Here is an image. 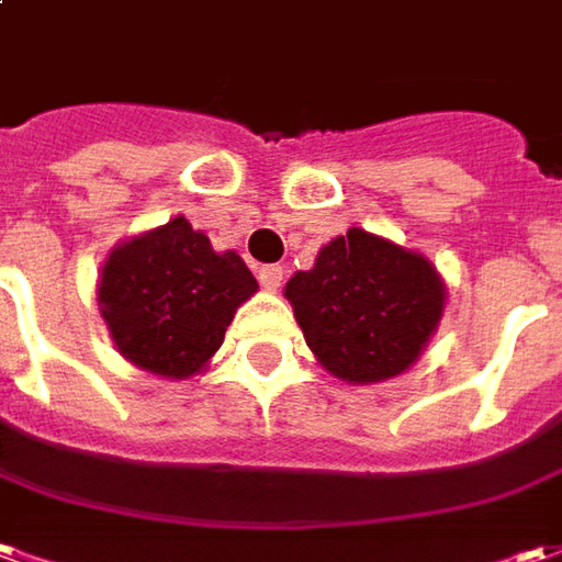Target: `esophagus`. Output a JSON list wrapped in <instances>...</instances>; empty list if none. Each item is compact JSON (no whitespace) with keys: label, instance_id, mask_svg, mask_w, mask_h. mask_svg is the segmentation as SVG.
I'll return each mask as SVG.
<instances>
[{"label":"esophagus","instance_id":"34e87169","mask_svg":"<svg viewBox=\"0 0 562 562\" xmlns=\"http://www.w3.org/2000/svg\"><path fill=\"white\" fill-rule=\"evenodd\" d=\"M281 281H284V269H281V266H262V269H259V284L266 290H278L281 288Z\"/></svg>","mask_w":562,"mask_h":562}]
</instances>
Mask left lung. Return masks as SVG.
<instances>
[{
    "label": "left lung",
    "mask_w": 562,
    "mask_h": 562,
    "mask_svg": "<svg viewBox=\"0 0 562 562\" xmlns=\"http://www.w3.org/2000/svg\"><path fill=\"white\" fill-rule=\"evenodd\" d=\"M284 296L330 376L376 385L419 361L443 318L447 284L425 254L351 226L290 278Z\"/></svg>",
    "instance_id": "obj_1"
}]
</instances>
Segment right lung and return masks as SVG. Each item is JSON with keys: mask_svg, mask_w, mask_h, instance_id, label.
Returning <instances> with one entry per match:
<instances>
[{"mask_svg": "<svg viewBox=\"0 0 562 562\" xmlns=\"http://www.w3.org/2000/svg\"><path fill=\"white\" fill-rule=\"evenodd\" d=\"M257 278L235 250H214L183 214L112 247L97 308L119 355L161 379L204 373Z\"/></svg>", "mask_w": 562, "mask_h": 562, "instance_id": "obj_1", "label": "right lung"}]
</instances>
